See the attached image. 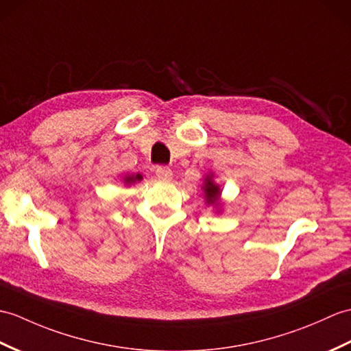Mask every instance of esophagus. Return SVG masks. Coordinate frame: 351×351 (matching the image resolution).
<instances>
[{"label":"esophagus","mask_w":351,"mask_h":351,"mask_svg":"<svg viewBox=\"0 0 351 351\" xmlns=\"http://www.w3.org/2000/svg\"><path fill=\"white\" fill-rule=\"evenodd\" d=\"M156 173H157V176H158L160 179H162V181H170V179L173 178L172 170H170V169L166 167V166H158L157 170H156Z\"/></svg>","instance_id":"esophagus-1"}]
</instances>
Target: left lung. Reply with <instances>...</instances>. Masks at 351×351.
Here are the masks:
<instances>
[{
    "label": "left lung",
    "mask_w": 351,
    "mask_h": 351,
    "mask_svg": "<svg viewBox=\"0 0 351 351\" xmlns=\"http://www.w3.org/2000/svg\"><path fill=\"white\" fill-rule=\"evenodd\" d=\"M203 195H205V203L208 206H213L215 209V213L219 214L223 210L224 203L221 202V189L219 185L214 181V173L209 172L205 179H203Z\"/></svg>",
    "instance_id": "1"
}]
</instances>
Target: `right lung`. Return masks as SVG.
I'll return each mask as SVG.
<instances>
[{
	"instance_id": "right-lung-1",
	"label": "right lung",
	"mask_w": 351,
	"mask_h": 351,
	"mask_svg": "<svg viewBox=\"0 0 351 351\" xmlns=\"http://www.w3.org/2000/svg\"><path fill=\"white\" fill-rule=\"evenodd\" d=\"M143 176L141 173H133V175H125L124 178H122V182H124V185H132V184H136L138 181H142Z\"/></svg>"
}]
</instances>
